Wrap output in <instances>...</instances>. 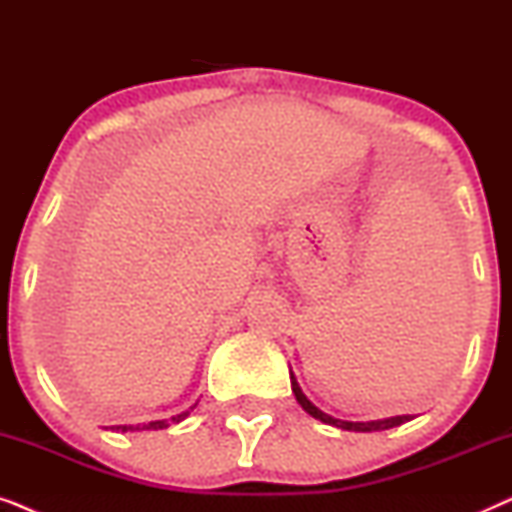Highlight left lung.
I'll list each match as a JSON object with an SVG mask.
<instances>
[{"label": "left lung", "mask_w": 512, "mask_h": 512, "mask_svg": "<svg viewBox=\"0 0 512 512\" xmlns=\"http://www.w3.org/2000/svg\"><path fill=\"white\" fill-rule=\"evenodd\" d=\"M289 377H291V391L293 396H296V401L300 403V408H303L307 415H312L314 419H319V422L324 424H331V426H338L342 431H359V433H373V431H384V429H394V426H401L405 422H410V415H396V417H387V419H373V422H347V419H338V417H331L326 415L324 410H319L317 405H314L310 398L303 394V389H300V384L296 380V375H293V370H289Z\"/></svg>", "instance_id": "left-lung-1"}]
</instances>
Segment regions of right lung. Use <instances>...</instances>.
Instances as JSON below:
<instances>
[{"label":"right lung","instance_id":"obj_1","mask_svg":"<svg viewBox=\"0 0 512 512\" xmlns=\"http://www.w3.org/2000/svg\"><path fill=\"white\" fill-rule=\"evenodd\" d=\"M198 405V403H195ZM193 405V408H195ZM191 408V410H193ZM191 410L181 412V415H174L172 419H156V422H144V424H118V426H111L114 431H123V433H135V431H158V429H167L170 424H179L184 422V419L191 415Z\"/></svg>","mask_w":512,"mask_h":512}]
</instances>
